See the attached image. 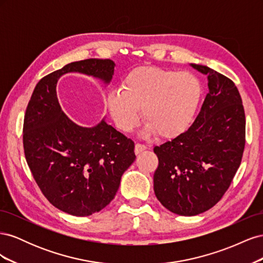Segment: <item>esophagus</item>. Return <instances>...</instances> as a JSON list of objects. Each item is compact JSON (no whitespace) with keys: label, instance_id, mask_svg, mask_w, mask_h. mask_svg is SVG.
I'll return each instance as SVG.
<instances>
[{"label":"esophagus","instance_id":"esophagus-1","mask_svg":"<svg viewBox=\"0 0 263 263\" xmlns=\"http://www.w3.org/2000/svg\"><path fill=\"white\" fill-rule=\"evenodd\" d=\"M146 146L145 145H141V144H136V146H135V154L136 155H139L141 154L142 151L146 150Z\"/></svg>","mask_w":263,"mask_h":263}]
</instances>
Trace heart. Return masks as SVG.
<instances>
[{
    "mask_svg": "<svg viewBox=\"0 0 263 263\" xmlns=\"http://www.w3.org/2000/svg\"><path fill=\"white\" fill-rule=\"evenodd\" d=\"M202 99V85L190 72L138 67L127 73L121 89L107 94L106 104L116 126L125 133L142 118L145 133L176 138L192 124Z\"/></svg>",
    "mask_w": 263,
    "mask_h": 263,
    "instance_id": "b5f03b06",
    "label": "heart"
}]
</instances>
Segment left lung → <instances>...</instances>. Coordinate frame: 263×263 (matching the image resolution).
I'll list each match as a JSON object with an SVG mask.
<instances>
[{"label":"left lung","mask_w":263,"mask_h":263,"mask_svg":"<svg viewBox=\"0 0 263 263\" xmlns=\"http://www.w3.org/2000/svg\"><path fill=\"white\" fill-rule=\"evenodd\" d=\"M208 76L209 93L194 123L180 136L154 148L157 198L166 210L194 216L212 209L239 168L246 142L242 100L235 83L206 66L191 63Z\"/></svg>","instance_id":"obj_1"}]
</instances>
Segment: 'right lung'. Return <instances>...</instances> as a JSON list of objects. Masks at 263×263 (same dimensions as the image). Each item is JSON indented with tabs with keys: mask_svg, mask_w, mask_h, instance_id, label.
<instances>
[{
	"mask_svg": "<svg viewBox=\"0 0 263 263\" xmlns=\"http://www.w3.org/2000/svg\"><path fill=\"white\" fill-rule=\"evenodd\" d=\"M114 68L109 59L68 63L37 83L26 108L23 145L31 174L47 200L73 216H89L110 203L136 158L135 144L104 119L94 127L77 125L61 109L55 86L68 72L108 84Z\"/></svg>",
	"mask_w": 263,
	"mask_h": 263,
	"instance_id": "obj_1",
	"label": "right lung"
}]
</instances>
